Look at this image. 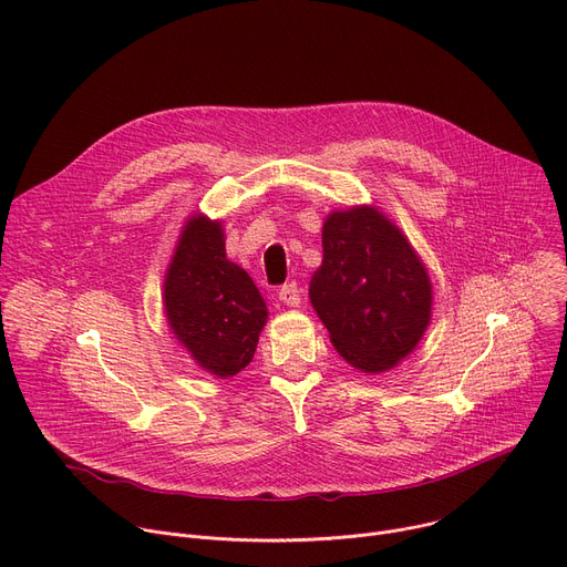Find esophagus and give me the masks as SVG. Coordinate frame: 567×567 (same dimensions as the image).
I'll return each instance as SVG.
<instances>
[{
    "instance_id": "esophagus-1",
    "label": "esophagus",
    "mask_w": 567,
    "mask_h": 567,
    "mask_svg": "<svg viewBox=\"0 0 567 567\" xmlns=\"http://www.w3.org/2000/svg\"><path fill=\"white\" fill-rule=\"evenodd\" d=\"M278 296H280V300H282L285 306L296 308V306L300 303V289H298V285H296V282H287V285H282V287H280V291H278Z\"/></svg>"
}]
</instances>
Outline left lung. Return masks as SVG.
Masks as SVG:
<instances>
[{
	"label": "left lung",
	"instance_id": "1",
	"mask_svg": "<svg viewBox=\"0 0 567 567\" xmlns=\"http://www.w3.org/2000/svg\"><path fill=\"white\" fill-rule=\"evenodd\" d=\"M310 300L349 364L381 373L403 360L431 321V280L408 239L381 212H332Z\"/></svg>",
	"mask_w": 567,
	"mask_h": 567
}]
</instances>
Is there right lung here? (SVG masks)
Returning a JSON list of instances; mask_svg holds the SVG:
<instances>
[{"mask_svg": "<svg viewBox=\"0 0 567 567\" xmlns=\"http://www.w3.org/2000/svg\"><path fill=\"white\" fill-rule=\"evenodd\" d=\"M164 298L175 337L203 369L228 379L252 360L267 303L250 276L225 257L218 220L194 216L186 223Z\"/></svg>", "mask_w": 567, "mask_h": 567, "instance_id": "right-lung-1", "label": "right lung"}]
</instances>
